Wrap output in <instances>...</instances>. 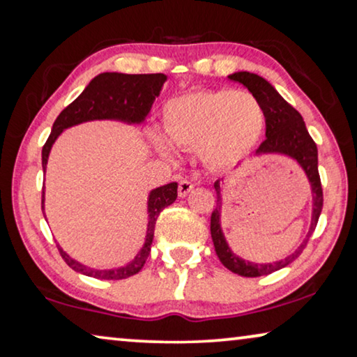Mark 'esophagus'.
<instances>
[{
	"instance_id": "obj_1",
	"label": "esophagus",
	"mask_w": 357,
	"mask_h": 357,
	"mask_svg": "<svg viewBox=\"0 0 357 357\" xmlns=\"http://www.w3.org/2000/svg\"><path fill=\"white\" fill-rule=\"evenodd\" d=\"M193 187H195V185L190 182V180H182V182L178 183V197L185 198L190 192H192Z\"/></svg>"
}]
</instances>
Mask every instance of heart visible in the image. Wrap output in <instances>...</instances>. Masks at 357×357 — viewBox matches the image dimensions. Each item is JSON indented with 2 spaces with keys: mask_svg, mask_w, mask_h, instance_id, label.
<instances>
[{
  "mask_svg": "<svg viewBox=\"0 0 357 357\" xmlns=\"http://www.w3.org/2000/svg\"><path fill=\"white\" fill-rule=\"evenodd\" d=\"M164 136L153 135L162 158L175 160L177 149H195L204 164L227 167L245 158L265 130V110L255 96L234 89L193 91L164 105Z\"/></svg>",
  "mask_w": 357,
  "mask_h": 357,
  "instance_id": "1",
  "label": "heart"
}]
</instances>
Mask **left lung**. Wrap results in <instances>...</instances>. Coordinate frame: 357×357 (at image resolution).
<instances>
[{
    "mask_svg": "<svg viewBox=\"0 0 357 357\" xmlns=\"http://www.w3.org/2000/svg\"><path fill=\"white\" fill-rule=\"evenodd\" d=\"M227 79L234 82H241L245 86L252 96H255L258 102H260L263 110H265V125L266 139L260 144V148L255 151L253 155H266V154H276L284 155L296 160L297 165L304 170L307 180L310 185L312 193V216H310V226L307 231L304 241L301 245L296 248L291 255H287L282 260L273 261V263H253L248 260H243L242 257L236 255L232 248L229 247L226 241V236L222 232L221 224V214H222V190H224V178H219L214 182V188L218 193V204L211 214V237L214 248L219 260L227 270L237 275L245 278H257L265 276L270 273H275L281 268L289 265L294 261L297 257L301 255L304 247L307 245L312 234H314L317 222H319L321 206H324V192H321L320 175H319V153H317V144L314 139L310 138L309 131L305 128L304 119L297 112L294 107L287 104L282 99L280 92L275 89V86L270 84L265 77L255 75V73L248 71H237L227 76Z\"/></svg>",
    "mask_w": 357,
    "mask_h": 357,
    "instance_id": "8db88e82",
    "label": "left lung"
}]
</instances>
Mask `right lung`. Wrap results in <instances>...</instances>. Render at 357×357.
I'll return each instance as SVG.
<instances>
[{"mask_svg": "<svg viewBox=\"0 0 357 357\" xmlns=\"http://www.w3.org/2000/svg\"><path fill=\"white\" fill-rule=\"evenodd\" d=\"M167 76L162 73L155 75H123V73H100L84 87V91L56 116L52 126L45 146L42 149V167L47 172V162L50 151L58 136L66 128L94 120H115L126 125L144 123L149 115L155 97H159ZM177 182L162 185L151 190L148 195V227H146L144 243L136 253L133 260L123 266L110 268V270H97L82 265L71 258L58 245L63 260L73 270L81 275L97 278V280H125L138 273L144 266L146 258L151 252V243L154 237V226L160 211L177 199ZM45 188L42 192V211L45 209ZM45 216V213H43Z\"/></svg>", "mask_w": 357, "mask_h": 357, "instance_id": "right-lung-1", "label": "right lung"}]
</instances>
